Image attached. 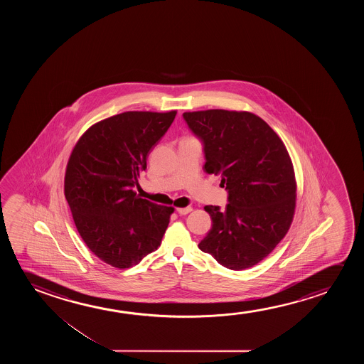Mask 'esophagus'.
Segmentation results:
<instances>
[{"label": "esophagus", "mask_w": 364, "mask_h": 364, "mask_svg": "<svg viewBox=\"0 0 364 364\" xmlns=\"http://www.w3.org/2000/svg\"><path fill=\"white\" fill-rule=\"evenodd\" d=\"M191 208L190 206H188V208H179V209H176V211H178V214L180 215H186L189 214L190 211H191Z\"/></svg>", "instance_id": "1"}]
</instances>
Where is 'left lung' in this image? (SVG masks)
<instances>
[{
	"mask_svg": "<svg viewBox=\"0 0 364 364\" xmlns=\"http://www.w3.org/2000/svg\"><path fill=\"white\" fill-rule=\"evenodd\" d=\"M204 145V170L221 176L225 210L204 209L213 228L199 249L230 269H249L287 234L296 208L294 165L282 140L249 112L210 109L183 114Z\"/></svg>",
	"mask_w": 364,
	"mask_h": 364,
	"instance_id": "left-lung-1",
	"label": "left lung"
}]
</instances>
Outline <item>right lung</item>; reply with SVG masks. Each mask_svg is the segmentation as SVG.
I'll use <instances>...</instances> for the list:
<instances>
[{
    "label": "right lung",
    "mask_w": 364,
    "mask_h": 364,
    "mask_svg": "<svg viewBox=\"0 0 364 364\" xmlns=\"http://www.w3.org/2000/svg\"><path fill=\"white\" fill-rule=\"evenodd\" d=\"M166 113L124 112L92 125L72 150L65 195L75 228L105 264L128 269L158 249L174 208L133 188L146 158L174 122Z\"/></svg>",
    "instance_id": "right-lung-1"
}]
</instances>
